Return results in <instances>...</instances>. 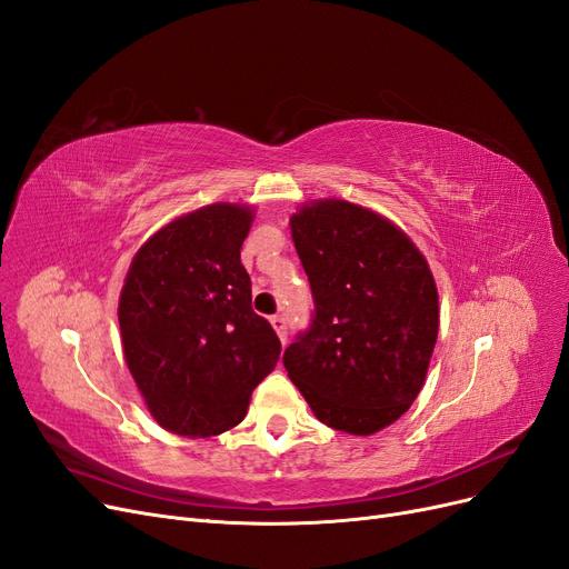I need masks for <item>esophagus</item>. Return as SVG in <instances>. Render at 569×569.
Masks as SVG:
<instances>
[{"label": "esophagus", "instance_id": "obj_1", "mask_svg": "<svg viewBox=\"0 0 569 569\" xmlns=\"http://www.w3.org/2000/svg\"><path fill=\"white\" fill-rule=\"evenodd\" d=\"M270 325H272V329L278 331V337H280V341L284 346L287 343V320H284V316H272Z\"/></svg>", "mask_w": 569, "mask_h": 569}]
</instances>
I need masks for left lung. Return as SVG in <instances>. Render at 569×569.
Instances as JSON below:
<instances>
[{
	"mask_svg": "<svg viewBox=\"0 0 569 569\" xmlns=\"http://www.w3.org/2000/svg\"><path fill=\"white\" fill-rule=\"evenodd\" d=\"M316 312L284 350L312 415L350 436L398 421L423 388L440 306L433 272L381 213L316 200L289 219Z\"/></svg>",
	"mask_w": 569,
	"mask_h": 569,
	"instance_id": "1",
	"label": "left lung"
}]
</instances>
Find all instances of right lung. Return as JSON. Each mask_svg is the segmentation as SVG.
<instances>
[{
    "mask_svg": "<svg viewBox=\"0 0 569 569\" xmlns=\"http://www.w3.org/2000/svg\"><path fill=\"white\" fill-rule=\"evenodd\" d=\"M251 221L247 204H207L160 228L129 266L117 308L124 360L169 433L209 438L238 426L280 360L240 261Z\"/></svg>",
    "mask_w": 569,
    "mask_h": 569,
    "instance_id": "add662e5",
    "label": "right lung"
}]
</instances>
